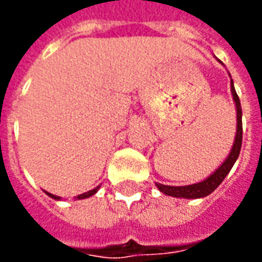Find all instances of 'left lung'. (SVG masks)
Here are the masks:
<instances>
[{
    "instance_id": "left-lung-1",
    "label": "left lung",
    "mask_w": 262,
    "mask_h": 262,
    "mask_svg": "<svg viewBox=\"0 0 262 262\" xmlns=\"http://www.w3.org/2000/svg\"><path fill=\"white\" fill-rule=\"evenodd\" d=\"M220 61V59H218ZM221 62V61H220ZM223 64V62H221ZM231 94H232V100L235 104L237 110V133L234 138V144L231 147V151L228 157L225 158L224 162L218 167L210 177H207L204 181L191 185H184V187H172V185H164V184L157 183V188L161 191L162 194L169 196H176V198H187V200H195V198H203V196L210 195L214 189L218 188V185L224 181V178L228 176V172L232 168V165L237 161L239 151H241V144H243V111H241V104L238 98L234 82L231 79Z\"/></svg>"
}]
</instances>
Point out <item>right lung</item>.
<instances>
[{
    "instance_id": "right-lung-1",
    "label": "right lung",
    "mask_w": 262,
    "mask_h": 262,
    "mask_svg": "<svg viewBox=\"0 0 262 262\" xmlns=\"http://www.w3.org/2000/svg\"><path fill=\"white\" fill-rule=\"evenodd\" d=\"M98 188H100V185H98V187H95L94 189H91V191H86V192H84V194H79V195L75 196V200H84V198H88V196L94 195V194L98 191ZM45 194H47L48 196H51V198H54V200H61V196L54 195V194H51V192H47V191H45Z\"/></svg>"
}]
</instances>
